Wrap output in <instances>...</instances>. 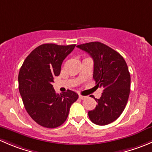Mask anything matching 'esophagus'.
I'll return each instance as SVG.
<instances>
[{
  "mask_svg": "<svg viewBox=\"0 0 152 152\" xmlns=\"http://www.w3.org/2000/svg\"><path fill=\"white\" fill-rule=\"evenodd\" d=\"M79 99H85L87 98V96H82V95H79Z\"/></svg>",
  "mask_w": 152,
  "mask_h": 152,
  "instance_id": "esophagus-1",
  "label": "esophagus"
}]
</instances>
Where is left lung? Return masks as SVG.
<instances>
[{"mask_svg":"<svg viewBox=\"0 0 152 152\" xmlns=\"http://www.w3.org/2000/svg\"><path fill=\"white\" fill-rule=\"evenodd\" d=\"M87 52L94 62L93 79L103 93L96 108L88 112L90 121L104 126L115 121L125 109L130 92L131 78L123 56L100 42L77 45Z\"/></svg>","mask_w":152,"mask_h":152,"instance_id":"left-lung-1","label":"left lung"}]
</instances>
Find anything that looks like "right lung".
<instances>
[{"label": "right lung", "mask_w": 152, "mask_h": 152, "mask_svg": "<svg viewBox=\"0 0 152 152\" xmlns=\"http://www.w3.org/2000/svg\"><path fill=\"white\" fill-rule=\"evenodd\" d=\"M76 45L42 44L24 61L18 76L19 90L27 113L36 123L56 128L66 121L70 106L79 98L74 91L56 93L52 84L60 74L62 62Z\"/></svg>", "instance_id": "right-lung-1"}]
</instances>
